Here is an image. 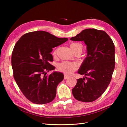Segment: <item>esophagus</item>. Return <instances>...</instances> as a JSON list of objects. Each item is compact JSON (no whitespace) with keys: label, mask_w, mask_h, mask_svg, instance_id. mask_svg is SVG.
Instances as JSON below:
<instances>
[{"label":"esophagus","mask_w":127,"mask_h":127,"mask_svg":"<svg viewBox=\"0 0 127 127\" xmlns=\"http://www.w3.org/2000/svg\"><path fill=\"white\" fill-rule=\"evenodd\" d=\"M68 78H69V76L67 75L66 74H64V79H67Z\"/></svg>","instance_id":"obj_1"}]
</instances>
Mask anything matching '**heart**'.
I'll return each instance as SVG.
<instances>
[{"mask_svg": "<svg viewBox=\"0 0 127 127\" xmlns=\"http://www.w3.org/2000/svg\"><path fill=\"white\" fill-rule=\"evenodd\" d=\"M70 48L72 51H75L77 49H80L82 51L83 46L82 44L77 43H73L70 45ZM57 53V50H55L53 52V54L56 55ZM78 68V64L75 62H71L64 61L60 63L58 65V70L62 71L66 74H70L73 71H74Z\"/></svg>", "mask_w": 127, "mask_h": 127, "instance_id": "obj_1", "label": "heart"}]
</instances>
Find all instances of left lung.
<instances>
[{
	"label": "left lung",
	"mask_w": 127,
	"mask_h": 127,
	"mask_svg": "<svg viewBox=\"0 0 127 127\" xmlns=\"http://www.w3.org/2000/svg\"><path fill=\"white\" fill-rule=\"evenodd\" d=\"M70 39L83 41L87 46V57L78 71L85 77L77 79L72 95L79 101H94L111 82L115 64L114 43L105 31L95 29L83 30Z\"/></svg>",
	"instance_id": "8db88e82"
}]
</instances>
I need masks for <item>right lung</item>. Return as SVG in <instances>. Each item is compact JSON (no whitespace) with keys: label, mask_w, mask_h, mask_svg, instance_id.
Listing matches in <instances>:
<instances>
[{"label":"right lung","mask_w":127,"mask_h":127,"mask_svg":"<svg viewBox=\"0 0 127 127\" xmlns=\"http://www.w3.org/2000/svg\"><path fill=\"white\" fill-rule=\"evenodd\" d=\"M67 38H59L48 32L26 33L16 43L11 63L13 76L24 96L31 102L43 104L51 102L56 96L58 85L64 75L54 71L46 75V71L54 70L52 48L63 44Z\"/></svg>","instance_id":"right-lung-1"}]
</instances>
